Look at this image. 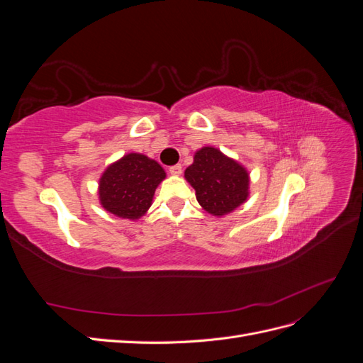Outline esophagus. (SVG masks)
I'll list each match as a JSON object with an SVG mask.
<instances>
[{"mask_svg": "<svg viewBox=\"0 0 363 363\" xmlns=\"http://www.w3.org/2000/svg\"><path fill=\"white\" fill-rule=\"evenodd\" d=\"M171 175H180L182 174V164H174V167L169 168Z\"/></svg>", "mask_w": 363, "mask_h": 363, "instance_id": "34e87169", "label": "esophagus"}]
</instances>
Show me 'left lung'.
<instances>
[{"mask_svg": "<svg viewBox=\"0 0 363 363\" xmlns=\"http://www.w3.org/2000/svg\"><path fill=\"white\" fill-rule=\"evenodd\" d=\"M184 179L195 189L200 206L213 216L233 212L250 194L248 171L213 147H203L195 152Z\"/></svg>", "mask_w": 363, "mask_h": 363, "instance_id": "obj_1", "label": "left lung"}]
</instances>
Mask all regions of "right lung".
Here are the masks:
<instances>
[{"mask_svg": "<svg viewBox=\"0 0 363 363\" xmlns=\"http://www.w3.org/2000/svg\"><path fill=\"white\" fill-rule=\"evenodd\" d=\"M164 177L167 172L156 160L128 152L103 172L98 183L100 203L115 216L136 221L147 213Z\"/></svg>", "mask_w": 363, "mask_h": 363, "instance_id": "add662e5", "label": "right lung"}]
</instances>
